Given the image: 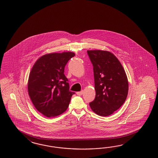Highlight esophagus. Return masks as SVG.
I'll list each match as a JSON object with an SVG mask.
<instances>
[{
  "label": "esophagus",
  "instance_id": "34e87169",
  "mask_svg": "<svg viewBox=\"0 0 158 158\" xmlns=\"http://www.w3.org/2000/svg\"><path fill=\"white\" fill-rule=\"evenodd\" d=\"M83 94V91H81L77 93V95H79V96Z\"/></svg>",
  "mask_w": 158,
  "mask_h": 158
}]
</instances>
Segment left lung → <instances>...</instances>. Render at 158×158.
I'll use <instances>...</instances> for the list:
<instances>
[{
  "mask_svg": "<svg viewBox=\"0 0 158 158\" xmlns=\"http://www.w3.org/2000/svg\"><path fill=\"white\" fill-rule=\"evenodd\" d=\"M93 64L95 98L89 103L98 115L107 116L124 103L128 91V82L123 66L118 58L107 51L88 50Z\"/></svg>",
  "mask_w": 158,
  "mask_h": 158,
  "instance_id": "1",
  "label": "left lung"
}]
</instances>
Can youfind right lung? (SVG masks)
<instances>
[{
    "label": "right lung",
    "instance_id": "obj_1",
    "mask_svg": "<svg viewBox=\"0 0 158 158\" xmlns=\"http://www.w3.org/2000/svg\"><path fill=\"white\" fill-rule=\"evenodd\" d=\"M73 52L43 55L35 62L30 73L28 93L35 108L48 118L62 114L69 106L75 93L69 91L64 74V67Z\"/></svg>",
    "mask_w": 158,
    "mask_h": 158
}]
</instances>
